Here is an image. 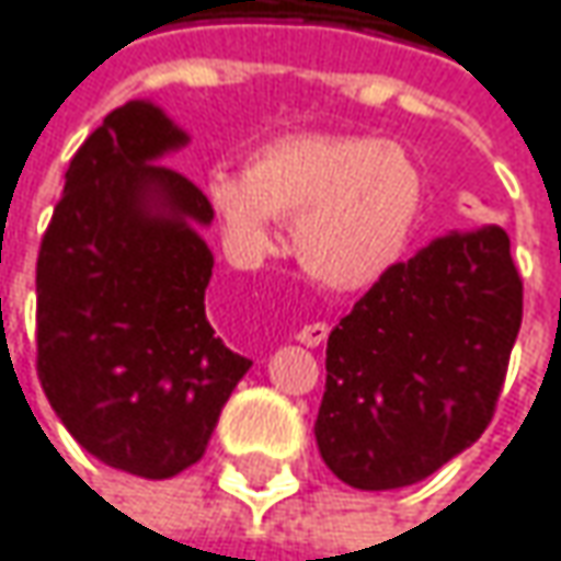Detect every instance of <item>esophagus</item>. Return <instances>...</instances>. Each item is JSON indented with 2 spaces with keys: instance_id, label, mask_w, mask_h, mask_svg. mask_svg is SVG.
<instances>
[{
  "instance_id": "obj_1",
  "label": "esophagus",
  "mask_w": 561,
  "mask_h": 561,
  "mask_svg": "<svg viewBox=\"0 0 561 561\" xmlns=\"http://www.w3.org/2000/svg\"><path fill=\"white\" fill-rule=\"evenodd\" d=\"M329 335V327L327 323H305V327L295 332V339L307 345V348H317V345H323Z\"/></svg>"
}]
</instances>
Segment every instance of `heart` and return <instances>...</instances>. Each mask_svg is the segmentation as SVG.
I'll return each instance as SVG.
<instances>
[{
    "mask_svg": "<svg viewBox=\"0 0 561 561\" xmlns=\"http://www.w3.org/2000/svg\"><path fill=\"white\" fill-rule=\"evenodd\" d=\"M204 191L241 256L273 251L276 216L298 211L295 260L339 291L374 285L402 256L421 209V175L402 147L332 131L273 137L244 172L216 165Z\"/></svg>",
    "mask_w": 561,
    "mask_h": 561,
    "instance_id": "1",
    "label": "heart"
}]
</instances>
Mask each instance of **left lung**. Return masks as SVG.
Returning <instances> with one entry per match:
<instances>
[{
    "instance_id": "1",
    "label": "left lung",
    "mask_w": 561,
    "mask_h": 561,
    "mask_svg": "<svg viewBox=\"0 0 561 561\" xmlns=\"http://www.w3.org/2000/svg\"><path fill=\"white\" fill-rule=\"evenodd\" d=\"M524 285L500 226L392 263L329 332L317 446L354 490H399L480 439L522 329Z\"/></svg>"
}]
</instances>
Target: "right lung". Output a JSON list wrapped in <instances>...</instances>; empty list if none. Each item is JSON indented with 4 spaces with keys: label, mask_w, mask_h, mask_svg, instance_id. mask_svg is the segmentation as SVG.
Masks as SVG:
<instances>
[{
    "label": "right lung",
    "mask_w": 561,
    "mask_h": 561,
    "mask_svg": "<svg viewBox=\"0 0 561 561\" xmlns=\"http://www.w3.org/2000/svg\"><path fill=\"white\" fill-rule=\"evenodd\" d=\"M162 110H112L65 172L37 256V377L65 430L103 465L182 474L251 360L207 320V194L157 162L179 150Z\"/></svg>",
    "instance_id": "right-lung-1"
}]
</instances>
